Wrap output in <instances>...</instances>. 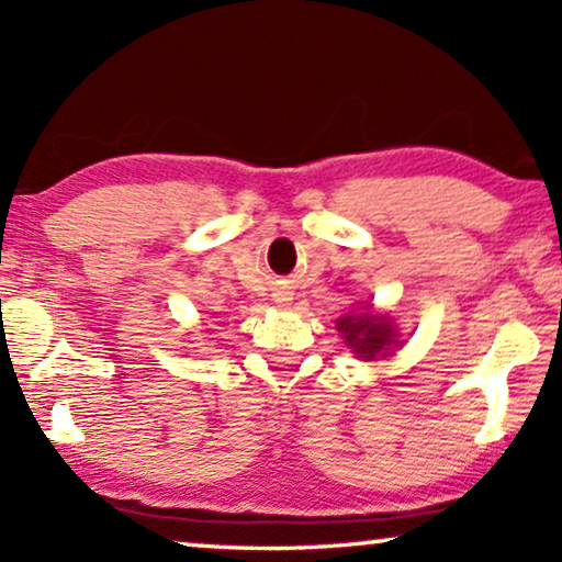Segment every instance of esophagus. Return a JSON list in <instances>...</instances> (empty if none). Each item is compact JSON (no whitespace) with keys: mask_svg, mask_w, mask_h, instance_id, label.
I'll return each mask as SVG.
<instances>
[{"mask_svg":"<svg viewBox=\"0 0 562 562\" xmlns=\"http://www.w3.org/2000/svg\"><path fill=\"white\" fill-rule=\"evenodd\" d=\"M273 296H276V304H289L291 302L289 291H279V294H273Z\"/></svg>","mask_w":562,"mask_h":562,"instance_id":"esophagus-1","label":"esophagus"}]
</instances>
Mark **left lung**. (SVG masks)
<instances>
[{
	"mask_svg": "<svg viewBox=\"0 0 562 562\" xmlns=\"http://www.w3.org/2000/svg\"><path fill=\"white\" fill-rule=\"evenodd\" d=\"M337 329L345 337V345L360 360H379L386 358L391 348H396V329L391 325L386 314H373L371 306H366L360 314H345L337 319Z\"/></svg>",
	"mask_w": 562,
	"mask_h": 562,
	"instance_id": "8db88e82",
	"label": "left lung"
}]
</instances>
